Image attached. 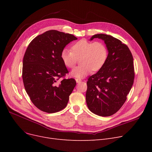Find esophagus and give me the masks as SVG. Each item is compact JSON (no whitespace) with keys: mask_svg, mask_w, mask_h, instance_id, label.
Returning <instances> with one entry per match:
<instances>
[{"mask_svg":"<svg viewBox=\"0 0 152 152\" xmlns=\"http://www.w3.org/2000/svg\"><path fill=\"white\" fill-rule=\"evenodd\" d=\"M76 81L77 83H81V79H76Z\"/></svg>","mask_w":152,"mask_h":152,"instance_id":"esophagus-1","label":"esophagus"}]
</instances>
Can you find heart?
I'll use <instances>...</instances> for the list:
<instances>
[{"label": "heart", "instance_id": "b5f03b06", "mask_svg": "<svg viewBox=\"0 0 152 152\" xmlns=\"http://www.w3.org/2000/svg\"><path fill=\"white\" fill-rule=\"evenodd\" d=\"M72 51L63 49L60 55L65 66L73 68L80 59L81 65L71 71V76L81 78L88 75L92 71L100 70L105 64L108 51L107 46L101 42H91L82 39L72 46Z\"/></svg>", "mask_w": 152, "mask_h": 152}]
</instances>
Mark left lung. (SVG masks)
<instances>
[{
	"label": "left lung",
	"instance_id": "8db88e82",
	"mask_svg": "<svg viewBox=\"0 0 152 152\" xmlns=\"http://www.w3.org/2000/svg\"><path fill=\"white\" fill-rule=\"evenodd\" d=\"M94 38L104 41L108 56L103 68L88 79L86 103L94 114L110 116L123 105L132 88L134 79L133 57L128 47L113 36L97 34L90 40Z\"/></svg>",
	"mask_w": 152,
	"mask_h": 152
}]
</instances>
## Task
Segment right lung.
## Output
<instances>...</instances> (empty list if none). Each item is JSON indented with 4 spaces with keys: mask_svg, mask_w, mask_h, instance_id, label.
Wrapping results in <instances>:
<instances>
[{
    "mask_svg": "<svg viewBox=\"0 0 152 152\" xmlns=\"http://www.w3.org/2000/svg\"><path fill=\"white\" fill-rule=\"evenodd\" d=\"M75 36L50 30L36 37L23 57L22 77L31 102L40 110L53 113L65 108L76 82L63 79L68 71L60 55Z\"/></svg>",
    "mask_w": 152,
    "mask_h": 152,
    "instance_id": "add662e5",
    "label": "right lung"
}]
</instances>
